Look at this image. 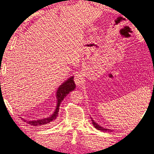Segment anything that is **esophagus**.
<instances>
[{
	"label": "esophagus",
	"instance_id": "obj_1",
	"mask_svg": "<svg viewBox=\"0 0 154 154\" xmlns=\"http://www.w3.org/2000/svg\"><path fill=\"white\" fill-rule=\"evenodd\" d=\"M75 83L76 84V85L77 86H81L83 84L84 82V78L83 77V75L79 73L75 75Z\"/></svg>",
	"mask_w": 154,
	"mask_h": 154
}]
</instances>
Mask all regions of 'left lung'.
<instances>
[{
  "label": "left lung",
  "instance_id": "8db88e82",
  "mask_svg": "<svg viewBox=\"0 0 154 154\" xmlns=\"http://www.w3.org/2000/svg\"><path fill=\"white\" fill-rule=\"evenodd\" d=\"M91 120H92V123H93V126H94V128H97V130H101V131H103V132H112V130L107 129V128H104L99 126V124H98L97 123H96L95 122H94V121L92 119V118H91Z\"/></svg>",
  "mask_w": 154,
  "mask_h": 154
}]
</instances>
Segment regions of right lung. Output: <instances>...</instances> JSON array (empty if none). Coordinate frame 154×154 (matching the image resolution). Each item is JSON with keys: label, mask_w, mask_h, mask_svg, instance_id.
I'll list each match as a JSON object with an SVG mask.
<instances>
[{"label": "right lung", "mask_w": 154, "mask_h": 154, "mask_svg": "<svg viewBox=\"0 0 154 154\" xmlns=\"http://www.w3.org/2000/svg\"><path fill=\"white\" fill-rule=\"evenodd\" d=\"M75 84L73 81V77H71L70 78L65 81L64 83H62V85L59 87L56 93V97H57V105L56 109H55L54 112L51 114L50 117L44 118L43 119L36 120H32V121H26L24 120V122H26L30 125L34 126H42V125H47L49 124H51L54 122V121L56 120L59 114V110H60V106L62 100L64 99V98L66 97L67 94L69 93L71 91H73L75 89Z\"/></svg>", "instance_id": "right-lung-1"}]
</instances>
